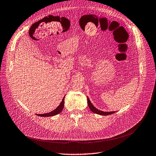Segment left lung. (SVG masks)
I'll return each mask as SVG.
<instances>
[{
  "mask_svg": "<svg viewBox=\"0 0 156 156\" xmlns=\"http://www.w3.org/2000/svg\"><path fill=\"white\" fill-rule=\"evenodd\" d=\"M87 104H88V106L89 107V109H90V111L92 112H93L95 114H99V115H110V114H114L115 112V111H110V112H104V111H100L99 109H98L96 107H95L93 104L91 103L90 99H89L88 97H87Z\"/></svg>",
  "mask_w": 156,
  "mask_h": 156,
  "instance_id": "left-lung-1",
  "label": "left lung"
}]
</instances>
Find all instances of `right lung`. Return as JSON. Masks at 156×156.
<instances>
[{
    "label": "right lung",
    "instance_id": "1",
    "mask_svg": "<svg viewBox=\"0 0 156 156\" xmlns=\"http://www.w3.org/2000/svg\"><path fill=\"white\" fill-rule=\"evenodd\" d=\"M66 95H64V97L63 98L62 102H61V104H59V105L55 109H54V111L50 112H48V113H45V114H36L38 116H41V117H51V116H54L55 115L58 114H59L61 112L63 108H64V98H65Z\"/></svg>",
    "mask_w": 156,
    "mask_h": 156
}]
</instances>
